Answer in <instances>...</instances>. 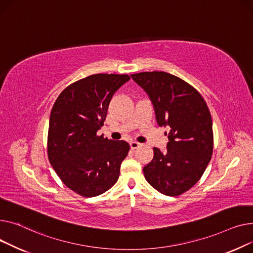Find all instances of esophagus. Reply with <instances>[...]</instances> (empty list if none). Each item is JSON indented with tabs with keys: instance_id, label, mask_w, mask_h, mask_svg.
<instances>
[{
	"instance_id": "obj_1",
	"label": "esophagus",
	"mask_w": 253,
	"mask_h": 253,
	"mask_svg": "<svg viewBox=\"0 0 253 253\" xmlns=\"http://www.w3.org/2000/svg\"><path fill=\"white\" fill-rule=\"evenodd\" d=\"M129 146H130V148H131L132 150H135V149H138V148L141 146V144L138 143V142H130Z\"/></svg>"
}]
</instances>
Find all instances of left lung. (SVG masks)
<instances>
[{"label":"left lung","instance_id":"left-lung-1","mask_svg":"<svg viewBox=\"0 0 253 253\" xmlns=\"http://www.w3.org/2000/svg\"><path fill=\"white\" fill-rule=\"evenodd\" d=\"M147 93L159 126L169 127L167 151L154 147V157L144 167L145 179L167 196L181 195L194 186L211 159L212 121L197 90L165 71L130 74Z\"/></svg>","mask_w":253,"mask_h":253}]
</instances>
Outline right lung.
I'll list each match as a JSON object with an SVG mask.
<instances>
[{
  "instance_id": "obj_1",
  "label": "right lung",
  "mask_w": 253,
  "mask_h": 253,
  "mask_svg": "<svg viewBox=\"0 0 253 253\" xmlns=\"http://www.w3.org/2000/svg\"><path fill=\"white\" fill-rule=\"evenodd\" d=\"M128 81L126 74H93L68 85L54 103L49 160L61 181L82 196L102 194L120 176L128 143L104 139L97 131L106 120L114 93Z\"/></svg>"
}]
</instances>
